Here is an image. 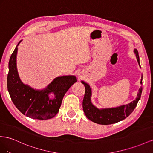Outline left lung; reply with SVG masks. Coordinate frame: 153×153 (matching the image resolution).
I'll use <instances>...</instances> for the list:
<instances>
[{"label":"left lung","instance_id":"left-lung-1","mask_svg":"<svg viewBox=\"0 0 153 153\" xmlns=\"http://www.w3.org/2000/svg\"><path fill=\"white\" fill-rule=\"evenodd\" d=\"M134 53L136 55V59L140 66V57L138 52L136 49H134ZM142 77L140 84L142 85ZM85 87V94L83 101V108L85 116L87 118L93 122L101 125H109L119 122L126 118L134 110L137 103L140 100L142 92V86L138 90V94L136 100L131 103L121 105L119 107L113 108H98L92 103V88L86 82L81 81Z\"/></svg>","mask_w":153,"mask_h":153}]
</instances>
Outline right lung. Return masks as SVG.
Masks as SVG:
<instances>
[{"mask_svg": "<svg viewBox=\"0 0 153 153\" xmlns=\"http://www.w3.org/2000/svg\"><path fill=\"white\" fill-rule=\"evenodd\" d=\"M19 41L10 59L7 87L11 99L18 110L29 117L37 120L51 119L59 110L66 92L77 82L75 76H58L41 90L35 89L22 83L17 68V55ZM53 93L54 97L49 95Z\"/></svg>", "mask_w": 153, "mask_h": 153, "instance_id": "right-lung-1", "label": "right lung"}]
</instances>
